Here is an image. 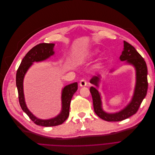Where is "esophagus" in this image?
Masks as SVG:
<instances>
[{
	"label": "esophagus",
	"mask_w": 155,
	"mask_h": 155,
	"mask_svg": "<svg viewBox=\"0 0 155 155\" xmlns=\"http://www.w3.org/2000/svg\"><path fill=\"white\" fill-rule=\"evenodd\" d=\"M87 84V81H86V80H85V79H82V80L80 81V82H79V85H80L81 87L86 86Z\"/></svg>",
	"instance_id": "34e87169"
}]
</instances>
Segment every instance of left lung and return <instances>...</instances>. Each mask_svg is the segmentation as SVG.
I'll use <instances>...</instances> for the list:
<instances>
[{
  "mask_svg": "<svg viewBox=\"0 0 155 155\" xmlns=\"http://www.w3.org/2000/svg\"><path fill=\"white\" fill-rule=\"evenodd\" d=\"M121 61H125L127 64L134 66L136 70V82L134 95L131 102L121 110L116 113H107L102 108L101 95L94 87H91L90 91L92 96L93 104L95 114L101 119L107 121H119L125 120L138 110L143 100L145 98L147 89V67L143 58L130 43L124 41V48L120 57ZM100 75L93 77L90 82L98 87Z\"/></svg>",
  "mask_w": 155,
  "mask_h": 155,
  "instance_id": "left-lung-1",
  "label": "left lung"
}]
</instances>
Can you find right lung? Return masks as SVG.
Listing matches in <instances>:
<instances>
[{
  "label": "right lung",
  "mask_w": 155,
  "mask_h": 155,
  "mask_svg": "<svg viewBox=\"0 0 155 155\" xmlns=\"http://www.w3.org/2000/svg\"><path fill=\"white\" fill-rule=\"evenodd\" d=\"M53 43H40L31 49L22 60L17 70L16 84L18 91V98L22 110L36 125L43 127H54L62 123L68 118L70 114V106L71 98L78 90V83L74 82L65 86L61 91V110L54 118L42 120L37 118L27 107L23 90V80L28 68L35 61H43L54 54Z\"/></svg>",
  "instance_id": "right-lung-1"
}]
</instances>
